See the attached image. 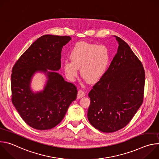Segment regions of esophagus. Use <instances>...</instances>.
I'll return each instance as SVG.
<instances>
[{"instance_id":"1","label":"esophagus","mask_w":159,"mask_h":159,"mask_svg":"<svg viewBox=\"0 0 159 159\" xmlns=\"http://www.w3.org/2000/svg\"><path fill=\"white\" fill-rule=\"evenodd\" d=\"M85 93H84V90H79V91H78V94H77V98H78V99H80V98H82V97L85 96Z\"/></svg>"}]
</instances>
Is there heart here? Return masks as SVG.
Here are the masks:
<instances>
[{"label": "heart", "instance_id": "obj_1", "mask_svg": "<svg viewBox=\"0 0 159 159\" xmlns=\"http://www.w3.org/2000/svg\"><path fill=\"white\" fill-rule=\"evenodd\" d=\"M71 61L63 64L64 71L69 79L73 80L80 69L82 77L87 82H98L106 72L110 61L108 49L104 45H97L87 42L77 43L71 50Z\"/></svg>", "mask_w": 159, "mask_h": 159}]
</instances>
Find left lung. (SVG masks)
<instances>
[{"label": "left lung", "mask_w": 159, "mask_h": 159, "mask_svg": "<svg viewBox=\"0 0 159 159\" xmlns=\"http://www.w3.org/2000/svg\"><path fill=\"white\" fill-rule=\"evenodd\" d=\"M119 47L108 69L89 93V121L112 133L126 126L143 103L145 70L129 45L116 36Z\"/></svg>", "instance_id": "8db88e82"}]
</instances>
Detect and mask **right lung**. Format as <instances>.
Listing matches in <instances>:
<instances>
[{"mask_svg": "<svg viewBox=\"0 0 159 159\" xmlns=\"http://www.w3.org/2000/svg\"><path fill=\"white\" fill-rule=\"evenodd\" d=\"M70 39L68 36H42L19 57L12 68V102L22 119L36 129H50L58 125L77 98V87L54 72L60 69L63 46ZM47 69L54 71L48 72ZM38 71L47 72L49 79L43 92L33 93L30 82Z\"/></svg>", "mask_w": 159, "mask_h": 159, "instance_id": "obj_1", "label": "right lung"}]
</instances>
